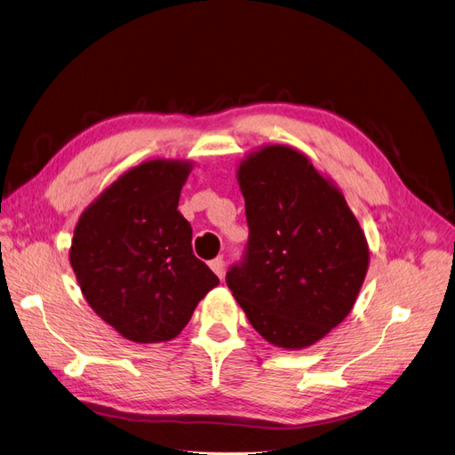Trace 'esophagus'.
<instances>
[{
    "label": "esophagus",
    "mask_w": 455,
    "mask_h": 455,
    "mask_svg": "<svg viewBox=\"0 0 455 455\" xmlns=\"http://www.w3.org/2000/svg\"><path fill=\"white\" fill-rule=\"evenodd\" d=\"M211 267H212V272L222 279L224 277V274H226V262H224V258H214V260L211 262Z\"/></svg>",
    "instance_id": "34e87169"
}]
</instances>
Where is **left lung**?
Returning a JSON list of instances; mask_svg holds the SVG:
<instances>
[{
  "instance_id": "8db88e82",
  "label": "left lung",
  "mask_w": 455,
  "mask_h": 455,
  "mask_svg": "<svg viewBox=\"0 0 455 455\" xmlns=\"http://www.w3.org/2000/svg\"><path fill=\"white\" fill-rule=\"evenodd\" d=\"M249 243L226 283L251 325L299 350L345 319L370 264L342 193L302 153L267 145L239 164Z\"/></svg>"
}]
</instances>
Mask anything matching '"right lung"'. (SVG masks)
Instances as JSON below:
<instances>
[{"label":"right lung","instance_id":"add662e5","mask_svg":"<svg viewBox=\"0 0 455 455\" xmlns=\"http://www.w3.org/2000/svg\"><path fill=\"white\" fill-rule=\"evenodd\" d=\"M186 161H147L120 176L80 216L70 266L85 300L133 342L181 333L220 279L193 254L191 226L178 211Z\"/></svg>","mask_w":455,"mask_h":455}]
</instances>
